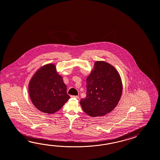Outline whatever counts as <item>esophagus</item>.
Returning a JSON list of instances; mask_svg holds the SVG:
<instances>
[{"instance_id": "esophagus-1", "label": "esophagus", "mask_w": 160, "mask_h": 160, "mask_svg": "<svg viewBox=\"0 0 160 160\" xmlns=\"http://www.w3.org/2000/svg\"><path fill=\"white\" fill-rule=\"evenodd\" d=\"M71 97L76 98V99H79V97L78 96V95H72V96H71Z\"/></svg>"}]
</instances>
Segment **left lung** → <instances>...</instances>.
<instances>
[{
  "label": "left lung",
  "instance_id": "left-lung-1",
  "mask_svg": "<svg viewBox=\"0 0 160 160\" xmlns=\"http://www.w3.org/2000/svg\"><path fill=\"white\" fill-rule=\"evenodd\" d=\"M87 95L80 101L84 112L91 117L102 116L112 111L120 99L122 86L116 69L103 61L95 63L87 78Z\"/></svg>",
  "mask_w": 160,
  "mask_h": 160
}]
</instances>
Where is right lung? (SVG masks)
I'll list each match as a JSON object with an SVG mask.
<instances>
[{"instance_id":"1","label":"right lung","mask_w":160,"mask_h":160,"mask_svg":"<svg viewBox=\"0 0 160 160\" xmlns=\"http://www.w3.org/2000/svg\"><path fill=\"white\" fill-rule=\"evenodd\" d=\"M55 66L48 64L40 68L29 84V92L36 108L43 113H55L61 109L70 97Z\"/></svg>"}]
</instances>
